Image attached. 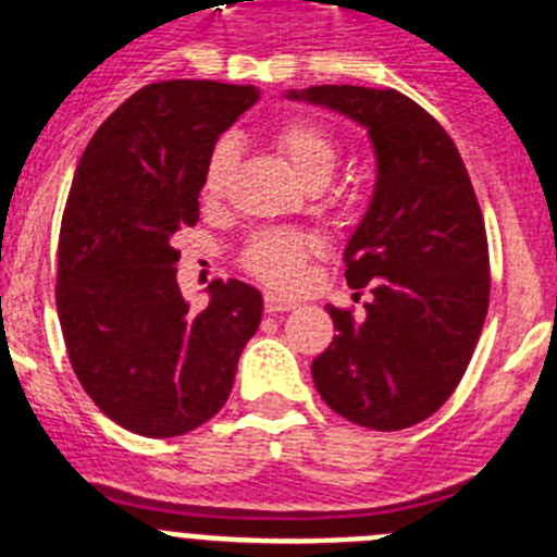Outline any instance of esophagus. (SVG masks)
<instances>
[{
    "label": "esophagus",
    "instance_id": "1",
    "mask_svg": "<svg viewBox=\"0 0 557 557\" xmlns=\"http://www.w3.org/2000/svg\"><path fill=\"white\" fill-rule=\"evenodd\" d=\"M264 309H268L270 314H282V312H289V309H295V301L293 298H284V295L264 293Z\"/></svg>",
    "mask_w": 557,
    "mask_h": 557
}]
</instances>
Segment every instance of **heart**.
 Segmentation results:
<instances>
[{"label": "heart", "mask_w": 557, "mask_h": 557, "mask_svg": "<svg viewBox=\"0 0 557 557\" xmlns=\"http://www.w3.org/2000/svg\"><path fill=\"white\" fill-rule=\"evenodd\" d=\"M273 145L284 164L304 186H326L339 159V141L326 125L314 120H289L273 136ZM236 152L231 141H218L209 152L200 181V198L214 206L228 195L234 178ZM318 250L312 236L293 231H264L256 234L243 253V264L259 282L289 289L301 282L309 256Z\"/></svg>", "instance_id": "obj_1"}]
</instances>
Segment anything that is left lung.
<instances>
[{
	"mask_svg": "<svg viewBox=\"0 0 557 557\" xmlns=\"http://www.w3.org/2000/svg\"><path fill=\"white\" fill-rule=\"evenodd\" d=\"M287 97L346 113L376 152L371 206L343 253L348 287L371 298L359 321L329 307L337 334L314 357V387L351 424L407 430L460 385L488 314L474 186L449 133L396 88L312 86Z\"/></svg>",
	"mask_w": 557,
	"mask_h": 557,
	"instance_id": "obj_1",
	"label": "left lung"
}]
</instances>
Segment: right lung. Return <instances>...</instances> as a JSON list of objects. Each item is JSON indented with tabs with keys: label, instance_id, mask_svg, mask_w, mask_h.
Instances as JSON below:
<instances>
[{
	"label": "right lung",
	"instance_id": "obj_1",
	"mask_svg": "<svg viewBox=\"0 0 557 557\" xmlns=\"http://www.w3.org/2000/svg\"><path fill=\"white\" fill-rule=\"evenodd\" d=\"M259 100L253 86L161 81L97 127L77 164L58 239V318L83 391L111 421L175 437L223 410L262 321L250 284L211 282L191 314L175 234L200 218L220 133Z\"/></svg>",
	"mask_w": 557,
	"mask_h": 557
}]
</instances>
